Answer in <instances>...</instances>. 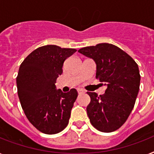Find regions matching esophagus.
Instances as JSON below:
<instances>
[{"label": "esophagus", "instance_id": "obj_1", "mask_svg": "<svg viewBox=\"0 0 154 154\" xmlns=\"http://www.w3.org/2000/svg\"><path fill=\"white\" fill-rule=\"evenodd\" d=\"M77 92H78V94H82V93H85V91L83 89H81V88H78Z\"/></svg>", "mask_w": 154, "mask_h": 154}]
</instances>
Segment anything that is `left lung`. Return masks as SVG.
<instances>
[{
	"label": "left lung",
	"mask_w": 154,
	"mask_h": 154,
	"mask_svg": "<svg viewBox=\"0 0 154 154\" xmlns=\"http://www.w3.org/2000/svg\"><path fill=\"white\" fill-rule=\"evenodd\" d=\"M78 52L94 60L97 79L107 86L103 95L87 92L91 98L86 108L90 122L102 132L116 131L127 121L135 103L141 79L138 64L110 43L84 47Z\"/></svg>",
	"instance_id": "obj_1"
}]
</instances>
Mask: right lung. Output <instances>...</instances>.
Wrapping results in <instances>:
<instances>
[{
	"mask_svg": "<svg viewBox=\"0 0 154 154\" xmlns=\"http://www.w3.org/2000/svg\"><path fill=\"white\" fill-rule=\"evenodd\" d=\"M77 51L47 45L33 51L21 63L16 77L21 107L29 122L42 133L54 134L67 127L71 109L77 97L56 89V80L62 73L65 60Z\"/></svg>",
	"mask_w": 154,
	"mask_h": 154,
	"instance_id": "1",
	"label": "right lung"
}]
</instances>
